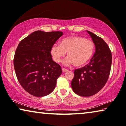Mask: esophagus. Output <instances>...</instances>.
Masks as SVG:
<instances>
[{"label": "esophagus", "instance_id": "1", "mask_svg": "<svg viewBox=\"0 0 126 126\" xmlns=\"http://www.w3.org/2000/svg\"><path fill=\"white\" fill-rule=\"evenodd\" d=\"M62 71H63V73H65V72H67V70L66 69H65V68H63V69H62Z\"/></svg>", "mask_w": 126, "mask_h": 126}]
</instances>
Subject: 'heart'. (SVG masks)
Listing matches in <instances>:
<instances>
[{
    "label": "heart",
    "mask_w": 126,
    "mask_h": 126,
    "mask_svg": "<svg viewBox=\"0 0 126 126\" xmlns=\"http://www.w3.org/2000/svg\"><path fill=\"white\" fill-rule=\"evenodd\" d=\"M94 50L95 44L93 41L81 36H72L62 39L60 45L54 44L51 48L50 53L54 61L60 63L67 52L68 57L63 63L80 67L90 61Z\"/></svg>",
    "instance_id": "heart-1"
}]
</instances>
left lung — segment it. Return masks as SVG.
<instances>
[{
  "label": "left lung",
  "instance_id": "obj_1",
  "mask_svg": "<svg viewBox=\"0 0 126 126\" xmlns=\"http://www.w3.org/2000/svg\"><path fill=\"white\" fill-rule=\"evenodd\" d=\"M95 47L90 63L74 70L71 85L78 95L90 96L97 93L106 83L110 75L112 54L108 45L93 33L86 31Z\"/></svg>",
  "mask_w": 126,
  "mask_h": 126
}]
</instances>
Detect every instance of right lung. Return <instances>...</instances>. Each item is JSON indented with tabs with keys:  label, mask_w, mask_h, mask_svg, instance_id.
<instances>
[{
	"label": "right lung",
	"mask_w": 126,
	"mask_h": 126,
	"mask_svg": "<svg viewBox=\"0 0 126 126\" xmlns=\"http://www.w3.org/2000/svg\"><path fill=\"white\" fill-rule=\"evenodd\" d=\"M63 32L37 31L22 40L14 59V69L20 84L35 96L51 93L62 74L60 65L52 60L51 48Z\"/></svg>",
	"instance_id": "1"
}]
</instances>
